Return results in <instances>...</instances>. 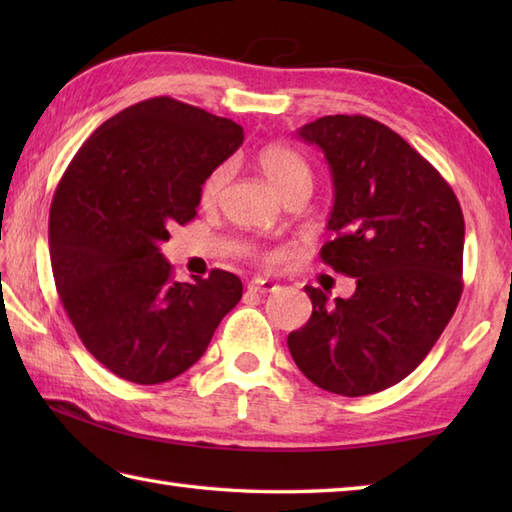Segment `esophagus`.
Returning a JSON list of instances; mask_svg holds the SVG:
<instances>
[{
    "label": "esophagus",
    "mask_w": 512,
    "mask_h": 512,
    "mask_svg": "<svg viewBox=\"0 0 512 512\" xmlns=\"http://www.w3.org/2000/svg\"><path fill=\"white\" fill-rule=\"evenodd\" d=\"M279 286L275 284L273 279H264V277H255L253 281L248 284V290L250 292H262V295H266V292H275Z\"/></svg>",
    "instance_id": "34e87169"
}]
</instances>
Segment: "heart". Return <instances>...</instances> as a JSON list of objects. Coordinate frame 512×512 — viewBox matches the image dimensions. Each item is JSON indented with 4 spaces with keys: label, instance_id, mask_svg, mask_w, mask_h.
<instances>
[{
    "label": "heart",
    "instance_id": "1",
    "mask_svg": "<svg viewBox=\"0 0 512 512\" xmlns=\"http://www.w3.org/2000/svg\"><path fill=\"white\" fill-rule=\"evenodd\" d=\"M257 165L262 169L264 176L273 187L286 195L292 189H297L299 184H308L310 182V167L308 162L303 160L295 149L288 145H266L259 149L257 154ZM228 165H217L209 176H206L200 184V202L202 204H213L224 189V184L228 180Z\"/></svg>",
    "mask_w": 512,
    "mask_h": 512
}]
</instances>
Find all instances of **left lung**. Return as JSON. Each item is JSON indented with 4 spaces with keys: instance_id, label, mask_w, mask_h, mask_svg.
I'll return each mask as SVG.
<instances>
[{
    "instance_id": "left-lung-1",
    "label": "left lung",
    "mask_w": 512,
    "mask_h": 512,
    "mask_svg": "<svg viewBox=\"0 0 512 512\" xmlns=\"http://www.w3.org/2000/svg\"><path fill=\"white\" fill-rule=\"evenodd\" d=\"M297 136L323 151L332 176L334 239L321 259L356 290L330 303L306 286L312 317L288 350L317 387L376 394L424 361L458 308L464 215L447 180L383 123L336 114Z\"/></svg>"
}]
</instances>
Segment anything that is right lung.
I'll use <instances>...</instances> for the list:
<instances>
[{"instance_id": "1", "label": "right lung", "mask_w": 512, "mask_h": 512, "mask_svg": "<svg viewBox=\"0 0 512 512\" xmlns=\"http://www.w3.org/2000/svg\"><path fill=\"white\" fill-rule=\"evenodd\" d=\"M242 143L231 118L156 96L105 121L65 169L48 224L54 284L83 345L118 378L158 385L187 372L242 299L237 275L215 268L180 284L160 253Z\"/></svg>"}]
</instances>
